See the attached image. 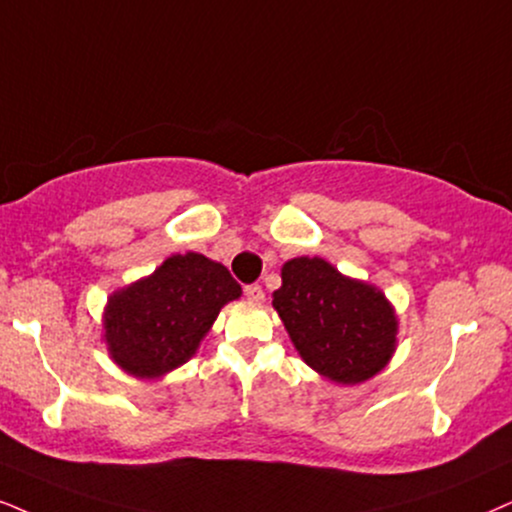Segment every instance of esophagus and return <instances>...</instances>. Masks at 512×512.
<instances>
[{"label":"esophagus","instance_id":"esophagus-1","mask_svg":"<svg viewBox=\"0 0 512 512\" xmlns=\"http://www.w3.org/2000/svg\"><path fill=\"white\" fill-rule=\"evenodd\" d=\"M243 293L252 302H262L264 300V290H262V286H257V283H250V286H245Z\"/></svg>","mask_w":512,"mask_h":512}]
</instances>
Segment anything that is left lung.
Here are the masks:
<instances>
[{
	"instance_id": "obj_1",
	"label": "left lung",
	"mask_w": 512,
	"mask_h": 512,
	"mask_svg": "<svg viewBox=\"0 0 512 512\" xmlns=\"http://www.w3.org/2000/svg\"><path fill=\"white\" fill-rule=\"evenodd\" d=\"M274 307L314 371L357 385L385 368L397 342V319L385 295L345 278L319 257L283 264Z\"/></svg>"
}]
</instances>
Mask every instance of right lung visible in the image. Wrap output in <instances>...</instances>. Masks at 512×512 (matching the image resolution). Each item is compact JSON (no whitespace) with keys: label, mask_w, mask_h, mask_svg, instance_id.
Returning <instances> with one entry per match:
<instances>
[{"label":"right lung","mask_w":512,"mask_h":512,"mask_svg":"<svg viewBox=\"0 0 512 512\" xmlns=\"http://www.w3.org/2000/svg\"><path fill=\"white\" fill-rule=\"evenodd\" d=\"M236 297L241 286L222 264L198 252L172 255L108 300V349L127 373L160 378L191 359L219 309Z\"/></svg>","instance_id":"1"}]
</instances>
